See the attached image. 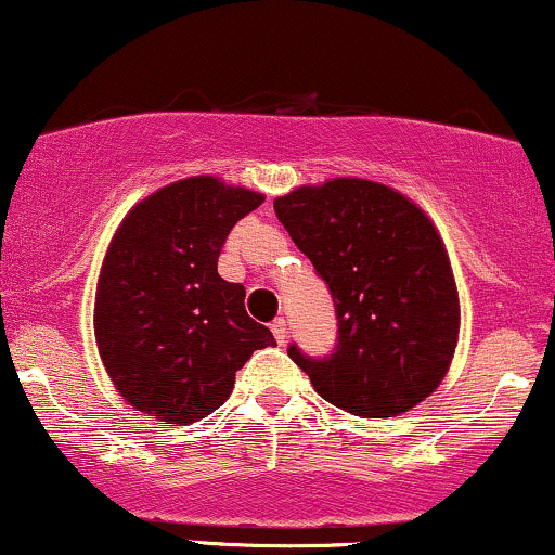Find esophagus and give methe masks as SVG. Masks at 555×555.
Wrapping results in <instances>:
<instances>
[{"label": "esophagus", "instance_id": "esophagus-1", "mask_svg": "<svg viewBox=\"0 0 555 555\" xmlns=\"http://www.w3.org/2000/svg\"><path fill=\"white\" fill-rule=\"evenodd\" d=\"M271 334L279 344H284V339H286V321H284V318H273Z\"/></svg>", "mask_w": 555, "mask_h": 555}]
</instances>
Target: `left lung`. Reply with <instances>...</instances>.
<instances>
[{"label": "left lung", "mask_w": 555, "mask_h": 555, "mask_svg": "<svg viewBox=\"0 0 555 555\" xmlns=\"http://www.w3.org/2000/svg\"><path fill=\"white\" fill-rule=\"evenodd\" d=\"M273 211L334 299L331 354L286 349L315 391L360 417L401 415L430 397L454 358L460 295L428 216L367 180L299 188Z\"/></svg>", "instance_id": "left-lung-1"}]
</instances>
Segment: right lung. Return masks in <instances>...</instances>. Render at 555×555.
Listing matches in <instances>:
<instances>
[{"label":"right lung","instance_id":"obj_1","mask_svg":"<svg viewBox=\"0 0 555 555\" xmlns=\"http://www.w3.org/2000/svg\"><path fill=\"white\" fill-rule=\"evenodd\" d=\"M263 203L216 177H190L138 203L114 234L95 341L125 401L164 423H195L229 399L234 375L273 336L245 310V286L219 276L221 247Z\"/></svg>","mask_w":555,"mask_h":555}]
</instances>
